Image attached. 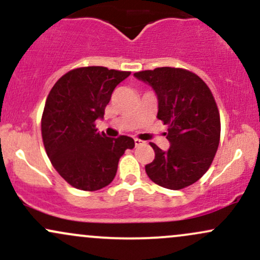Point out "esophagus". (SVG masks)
<instances>
[{
  "mask_svg": "<svg viewBox=\"0 0 260 260\" xmlns=\"http://www.w3.org/2000/svg\"><path fill=\"white\" fill-rule=\"evenodd\" d=\"M142 145H145V142L142 141V140L135 139V146H136V147H139V146H142Z\"/></svg>",
  "mask_w": 260,
  "mask_h": 260,
  "instance_id": "34e87169",
  "label": "esophagus"
}]
</instances>
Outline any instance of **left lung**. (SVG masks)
<instances>
[{"label": "left lung", "mask_w": 260, "mask_h": 260, "mask_svg": "<svg viewBox=\"0 0 260 260\" xmlns=\"http://www.w3.org/2000/svg\"><path fill=\"white\" fill-rule=\"evenodd\" d=\"M158 98L157 118L168 125V151L153 142L154 159L145 166L148 178L179 190L194 184L210 168L220 144V113L208 84L194 72L157 67L134 74Z\"/></svg>", "instance_id": "obj_1"}]
</instances>
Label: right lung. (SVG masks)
Returning <instances> with one entry per match:
<instances>
[{"label": "right lung", "instance_id": "1", "mask_svg": "<svg viewBox=\"0 0 260 260\" xmlns=\"http://www.w3.org/2000/svg\"><path fill=\"white\" fill-rule=\"evenodd\" d=\"M129 71L103 66L78 67L57 80L46 98L42 138L51 165L76 189L94 191L113 182L125 150L134 148L129 136L112 139L98 133L112 93Z\"/></svg>", "mask_w": 260, "mask_h": 260}]
</instances>
